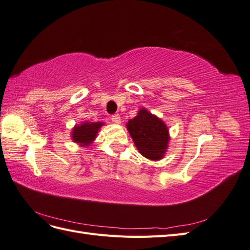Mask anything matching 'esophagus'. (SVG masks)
Wrapping results in <instances>:
<instances>
[{
    "label": "esophagus",
    "instance_id": "obj_1",
    "mask_svg": "<svg viewBox=\"0 0 250 250\" xmlns=\"http://www.w3.org/2000/svg\"><path fill=\"white\" fill-rule=\"evenodd\" d=\"M111 121H112L113 123L120 124L121 123V117H120L119 113H115V115H112L111 116Z\"/></svg>",
    "mask_w": 250,
    "mask_h": 250
}]
</instances>
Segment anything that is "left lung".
Wrapping results in <instances>:
<instances>
[{
    "label": "left lung",
    "instance_id": "left-lung-1",
    "mask_svg": "<svg viewBox=\"0 0 250 250\" xmlns=\"http://www.w3.org/2000/svg\"><path fill=\"white\" fill-rule=\"evenodd\" d=\"M127 130L139 152L149 160H161L168 149L170 141L168 127L146 108H141L138 115L128 121Z\"/></svg>",
    "mask_w": 250,
    "mask_h": 250
}]
</instances>
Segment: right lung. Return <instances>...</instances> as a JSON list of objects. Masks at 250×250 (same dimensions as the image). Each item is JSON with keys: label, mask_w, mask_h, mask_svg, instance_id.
Instances as JSON below:
<instances>
[{"label": "right lung", "mask_w": 250, "mask_h": 250, "mask_svg": "<svg viewBox=\"0 0 250 250\" xmlns=\"http://www.w3.org/2000/svg\"><path fill=\"white\" fill-rule=\"evenodd\" d=\"M103 125V122H83L76 125L73 128L72 140L80 146H89L97 138V133Z\"/></svg>", "instance_id": "right-lung-1"}]
</instances>
